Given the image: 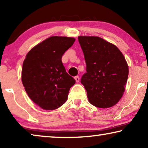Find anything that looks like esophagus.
<instances>
[{
	"instance_id": "esophagus-1",
	"label": "esophagus",
	"mask_w": 148,
	"mask_h": 148,
	"mask_svg": "<svg viewBox=\"0 0 148 148\" xmlns=\"http://www.w3.org/2000/svg\"><path fill=\"white\" fill-rule=\"evenodd\" d=\"M74 78H75V79L76 82H79V76H75Z\"/></svg>"
}]
</instances>
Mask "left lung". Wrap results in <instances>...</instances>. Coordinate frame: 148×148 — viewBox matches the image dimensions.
I'll return each mask as SVG.
<instances>
[{
    "label": "left lung",
    "mask_w": 148,
    "mask_h": 148,
    "mask_svg": "<svg viewBox=\"0 0 148 148\" xmlns=\"http://www.w3.org/2000/svg\"><path fill=\"white\" fill-rule=\"evenodd\" d=\"M84 54L86 73L81 83L90 104L100 108L112 107L122 98L129 67L120 50L97 36H79Z\"/></svg>",
    "instance_id": "8db88e82"
}]
</instances>
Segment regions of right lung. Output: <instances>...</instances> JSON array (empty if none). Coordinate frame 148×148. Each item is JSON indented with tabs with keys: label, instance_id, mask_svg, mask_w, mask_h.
I'll return each instance as SVG.
<instances>
[{
	"label": "right lung",
	"instance_id": "obj_1",
	"mask_svg": "<svg viewBox=\"0 0 148 148\" xmlns=\"http://www.w3.org/2000/svg\"><path fill=\"white\" fill-rule=\"evenodd\" d=\"M75 41L73 38L52 36L34 46L25 56L22 83L29 98L44 110H55L64 104L75 84L61 60Z\"/></svg>",
	"mask_w": 148,
	"mask_h": 148
}]
</instances>
